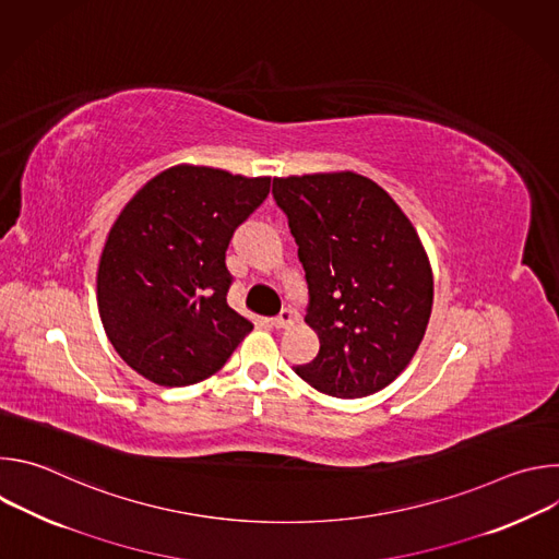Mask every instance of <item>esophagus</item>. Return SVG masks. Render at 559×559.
I'll use <instances>...</instances> for the list:
<instances>
[{
  "instance_id": "34e87169",
  "label": "esophagus",
  "mask_w": 559,
  "mask_h": 559,
  "mask_svg": "<svg viewBox=\"0 0 559 559\" xmlns=\"http://www.w3.org/2000/svg\"><path fill=\"white\" fill-rule=\"evenodd\" d=\"M294 321H296V313H294L292 309H283V311L274 318L272 325H274L276 330H287V328L294 325Z\"/></svg>"
}]
</instances>
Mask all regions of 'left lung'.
Segmentation results:
<instances>
[{"label":"left lung","instance_id":"8db88e82","mask_svg":"<svg viewBox=\"0 0 559 559\" xmlns=\"http://www.w3.org/2000/svg\"><path fill=\"white\" fill-rule=\"evenodd\" d=\"M272 194L305 270V323L321 341L296 373L334 397L384 389L412 362L433 305V274L416 227L356 173L274 179Z\"/></svg>","mask_w":559,"mask_h":559}]
</instances>
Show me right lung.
<instances>
[{"mask_svg":"<svg viewBox=\"0 0 559 559\" xmlns=\"http://www.w3.org/2000/svg\"><path fill=\"white\" fill-rule=\"evenodd\" d=\"M270 181L181 164L121 210L99 259L97 305L112 347L136 373L164 386L201 382L252 332L227 305L225 252Z\"/></svg>","mask_w":559,"mask_h":559,"instance_id":"right-lung-1","label":"right lung"}]
</instances>
